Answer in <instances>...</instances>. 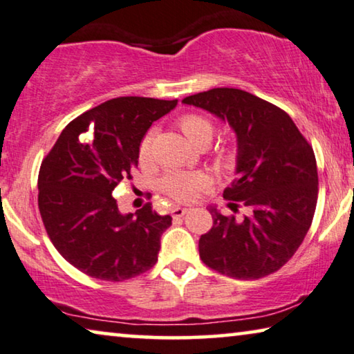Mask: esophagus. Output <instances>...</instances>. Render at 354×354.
Wrapping results in <instances>:
<instances>
[{
    "label": "esophagus",
    "mask_w": 354,
    "mask_h": 354,
    "mask_svg": "<svg viewBox=\"0 0 354 354\" xmlns=\"http://www.w3.org/2000/svg\"><path fill=\"white\" fill-rule=\"evenodd\" d=\"M189 209H191V208H187V207H175V208H171V216H173V218H183V216L186 214Z\"/></svg>",
    "instance_id": "1"
}]
</instances>
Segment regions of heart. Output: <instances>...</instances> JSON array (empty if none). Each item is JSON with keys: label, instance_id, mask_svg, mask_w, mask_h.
Wrapping results in <instances>:
<instances>
[{"label": "heart", "instance_id": "heart-1", "mask_svg": "<svg viewBox=\"0 0 354 354\" xmlns=\"http://www.w3.org/2000/svg\"><path fill=\"white\" fill-rule=\"evenodd\" d=\"M179 129L186 135V138L192 145H198L200 141H211L214 133V125L209 119L203 118L200 114H184L179 119ZM152 131H149L141 141L140 146V157L141 160H146L149 157L151 151V140ZM218 163L223 167H229L232 163V156L227 152L218 156ZM207 184V178L200 171H168L160 179L159 186L163 194L168 197L178 200V202H191L197 197L198 192L202 191Z\"/></svg>", "mask_w": 354, "mask_h": 354}]
</instances>
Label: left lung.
Instances as JSON below:
<instances>
[{
    "label": "left lung",
    "mask_w": 354,
    "mask_h": 354,
    "mask_svg": "<svg viewBox=\"0 0 354 354\" xmlns=\"http://www.w3.org/2000/svg\"><path fill=\"white\" fill-rule=\"evenodd\" d=\"M227 122L236 136V178L224 191L243 218L209 207L213 227L200 236L205 266L239 279L270 275L299 250L312 225L318 170L312 146L275 104L240 88L218 87L186 97Z\"/></svg>",
    "instance_id": "left-lung-1"
}]
</instances>
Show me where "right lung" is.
Here are the masks:
<instances>
[{
	"label": "right lung",
	"instance_id": "add662e5",
	"mask_svg": "<svg viewBox=\"0 0 354 354\" xmlns=\"http://www.w3.org/2000/svg\"><path fill=\"white\" fill-rule=\"evenodd\" d=\"M176 104L178 100L145 97L108 100L71 120L42 160V223L57 251L86 275L124 281L157 262L171 218L157 214L151 203L122 214L113 191L131 179L152 122ZM87 131L91 136L84 139Z\"/></svg>",
	"mask_w": 354,
	"mask_h": 354
}]
</instances>
